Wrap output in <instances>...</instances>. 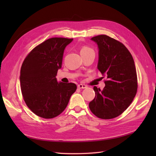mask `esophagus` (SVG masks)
I'll list each match as a JSON object with an SVG mask.
<instances>
[{"mask_svg": "<svg viewBox=\"0 0 156 156\" xmlns=\"http://www.w3.org/2000/svg\"><path fill=\"white\" fill-rule=\"evenodd\" d=\"M87 87V86L85 85V84H80L78 85V88L79 89H85Z\"/></svg>", "mask_w": 156, "mask_h": 156, "instance_id": "esophagus-1", "label": "esophagus"}]
</instances>
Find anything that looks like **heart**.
<instances>
[{"label": "heart", "instance_id": "1", "mask_svg": "<svg viewBox=\"0 0 156 156\" xmlns=\"http://www.w3.org/2000/svg\"><path fill=\"white\" fill-rule=\"evenodd\" d=\"M89 51H93V50H92L91 48H89V47H88L84 46L82 47L80 49V54H86V53L89 52Z\"/></svg>", "mask_w": 156, "mask_h": 156}]
</instances>
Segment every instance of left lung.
<instances>
[{"mask_svg": "<svg viewBox=\"0 0 156 156\" xmlns=\"http://www.w3.org/2000/svg\"><path fill=\"white\" fill-rule=\"evenodd\" d=\"M91 40L98 48V69L107 80L102 90L94 87L96 96L89 107L98 118L112 119L125 112L136 96L138 82L135 63L131 53L119 41L106 35Z\"/></svg>", "mask_w": 156, "mask_h": 156, "instance_id": "1", "label": "left lung"}]
</instances>
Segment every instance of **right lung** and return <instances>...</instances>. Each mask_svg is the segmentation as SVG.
<instances>
[{
    "mask_svg": "<svg viewBox=\"0 0 156 156\" xmlns=\"http://www.w3.org/2000/svg\"><path fill=\"white\" fill-rule=\"evenodd\" d=\"M73 38H51L36 47L25 58L20 69L23 98L31 112L43 118H53L67 107L77 87L58 82L65 47Z\"/></svg>",
    "mask_w": 156,
    "mask_h": 156,
    "instance_id": "1",
    "label": "right lung"
}]
</instances>
